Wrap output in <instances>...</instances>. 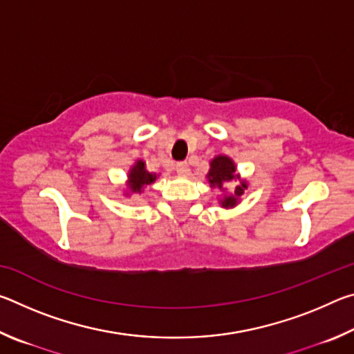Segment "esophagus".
Returning a JSON list of instances; mask_svg holds the SVG:
<instances>
[{
  "label": "esophagus",
  "mask_w": 354,
  "mask_h": 354,
  "mask_svg": "<svg viewBox=\"0 0 354 354\" xmlns=\"http://www.w3.org/2000/svg\"><path fill=\"white\" fill-rule=\"evenodd\" d=\"M176 173L179 176H189L190 167L187 162H178L176 164Z\"/></svg>",
  "instance_id": "34e87169"
}]
</instances>
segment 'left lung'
Returning a JSON list of instances; mask_svg holds the SVG:
<instances>
[{
    "mask_svg": "<svg viewBox=\"0 0 354 354\" xmlns=\"http://www.w3.org/2000/svg\"><path fill=\"white\" fill-rule=\"evenodd\" d=\"M206 178L211 189H218L223 194L218 198V205L223 209L236 207L241 203L245 190L248 189V181L241 176V173L237 171L236 162L226 154H217L209 162ZM232 180L236 183V187L232 192H227L225 185Z\"/></svg>",
    "mask_w": 354,
    "mask_h": 354,
    "instance_id": "obj_1",
    "label": "left lung"
}]
</instances>
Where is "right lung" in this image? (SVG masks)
I'll return each mask as SVG.
<instances>
[{"label":"right lung","instance_id":"1","mask_svg":"<svg viewBox=\"0 0 354 354\" xmlns=\"http://www.w3.org/2000/svg\"><path fill=\"white\" fill-rule=\"evenodd\" d=\"M158 178H159V175H156V173L147 170V165H145V162H143V159H137L136 162L131 165V169L128 170L123 195L127 196V198H131V195L133 194L142 195L147 185H151L153 183H156V179Z\"/></svg>","mask_w":354,"mask_h":354}]
</instances>
